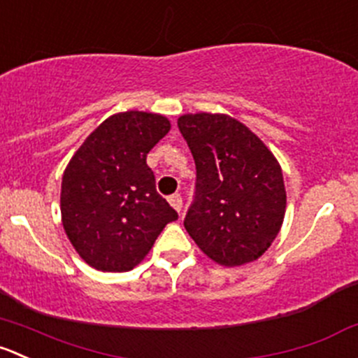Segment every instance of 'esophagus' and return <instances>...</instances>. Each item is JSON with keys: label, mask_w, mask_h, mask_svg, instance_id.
I'll return each instance as SVG.
<instances>
[{"label": "esophagus", "mask_w": 358, "mask_h": 358, "mask_svg": "<svg viewBox=\"0 0 358 358\" xmlns=\"http://www.w3.org/2000/svg\"><path fill=\"white\" fill-rule=\"evenodd\" d=\"M168 201H169V204H171L173 208H175L176 211H182V196H180V194H173V196H169L168 197Z\"/></svg>", "instance_id": "obj_1"}]
</instances>
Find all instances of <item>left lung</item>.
I'll return each mask as SVG.
<instances>
[{"label":"left lung","mask_w":358,"mask_h":358,"mask_svg":"<svg viewBox=\"0 0 358 358\" xmlns=\"http://www.w3.org/2000/svg\"><path fill=\"white\" fill-rule=\"evenodd\" d=\"M178 129L196 162L187 232L220 266L253 262L275 241L285 217L278 161L245 124L224 113H187Z\"/></svg>","instance_id":"left-lung-1"}]
</instances>
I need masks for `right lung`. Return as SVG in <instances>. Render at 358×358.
Instances as JSON below:
<instances>
[{
    "label": "right lung",
    "mask_w": 358,
    "mask_h": 358,
    "mask_svg": "<svg viewBox=\"0 0 358 358\" xmlns=\"http://www.w3.org/2000/svg\"><path fill=\"white\" fill-rule=\"evenodd\" d=\"M171 124L159 113L122 112L92 131L66 166L61 217L78 255L98 271H131L178 213L155 190L147 154Z\"/></svg>",
    "instance_id": "right-lung-1"
}]
</instances>
